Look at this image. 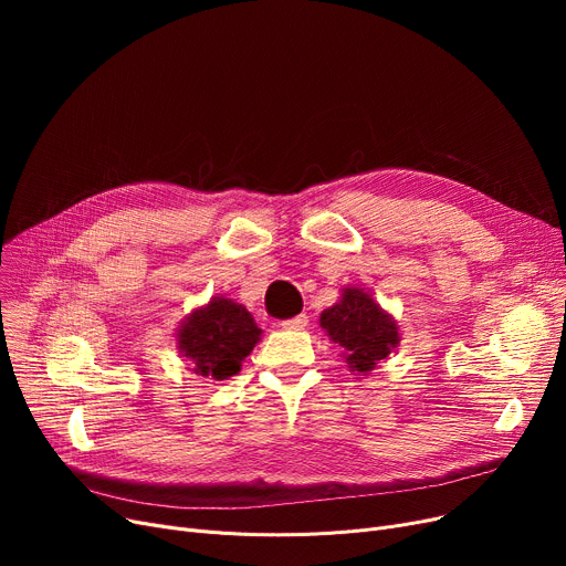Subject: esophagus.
<instances>
[{
	"label": "esophagus",
	"mask_w": 566,
	"mask_h": 566,
	"mask_svg": "<svg viewBox=\"0 0 566 566\" xmlns=\"http://www.w3.org/2000/svg\"><path fill=\"white\" fill-rule=\"evenodd\" d=\"M307 323H310V316L307 314H298V316L282 321V328L284 331H303V328H307Z\"/></svg>",
	"instance_id": "1"
}]
</instances>
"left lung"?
Instances as JSON below:
<instances>
[{"label": "left lung", "mask_w": 566, "mask_h": 566, "mask_svg": "<svg viewBox=\"0 0 566 566\" xmlns=\"http://www.w3.org/2000/svg\"><path fill=\"white\" fill-rule=\"evenodd\" d=\"M321 328L342 348L350 371L367 376L399 346L397 321L363 289L348 286L321 314Z\"/></svg>", "instance_id": "left-lung-1"}]
</instances>
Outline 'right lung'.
Here are the masks:
<instances>
[{"mask_svg":"<svg viewBox=\"0 0 566 566\" xmlns=\"http://www.w3.org/2000/svg\"><path fill=\"white\" fill-rule=\"evenodd\" d=\"M259 339L261 331L252 314L224 295L186 316L176 335L178 353L195 365V374L216 380L241 371Z\"/></svg>","mask_w":566,"mask_h":566,"instance_id":"right-lung-1","label":"right lung"}]
</instances>
